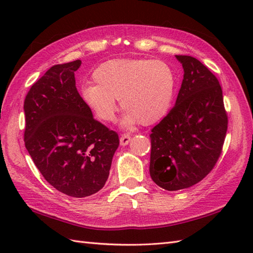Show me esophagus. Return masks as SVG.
I'll list each match as a JSON object with an SVG mask.
<instances>
[{"instance_id": "obj_1", "label": "esophagus", "mask_w": 253, "mask_h": 253, "mask_svg": "<svg viewBox=\"0 0 253 253\" xmlns=\"http://www.w3.org/2000/svg\"><path fill=\"white\" fill-rule=\"evenodd\" d=\"M131 140V136L129 135V133H124V135L121 136V139H120V142H121V146H127L128 143L130 142Z\"/></svg>"}]
</instances>
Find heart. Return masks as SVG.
Here are the masks:
<instances>
[{
	"label": "heart",
	"mask_w": 253,
	"mask_h": 253,
	"mask_svg": "<svg viewBox=\"0 0 253 253\" xmlns=\"http://www.w3.org/2000/svg\"><path fill=\"white\" fill-rule=\"evenodd\" d=\"M95 84L84 85V104L99 121L113 122L116 99L125 110L123 125H153L168 114L176 91V75L168 63L146 58H115L92 74Z\"/></svg>",
	"instance_id": "obj_1"
}]
</instances>
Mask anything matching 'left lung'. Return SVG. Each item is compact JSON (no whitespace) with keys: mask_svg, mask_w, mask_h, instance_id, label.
Instances as JSON below:
<instances>
[{"mask_svg":"<svg viewBox=\"0 0 253 253\" xmlns=\"http://www.w3.org/2000/svg\"><path fill=\"white\" fill-rule=\"evenodd\" d=\"M176 58L184 68L176 104L150 135V175L169 191L196 185L213 169L228 124L215 75L195 57Z\"/></svg>","mask_w":253,"mask_h":253,"instance_id":"1","label":"left lung"}]
</instances>
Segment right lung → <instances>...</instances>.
I'll use <instances>...</instances> for the list:
<instances>
[{
  "instance_id": "add662e5",
  "label": "right lung",
  "mask_w": 253,
  "mask_h": 253,
  "mask_svg": "<svg viewBox=\"0 0 253 253\" xmlns=\"http://www.w3.org/2000/svg\"><path fill=\"white\" fill-rule=\"evenodd\" d=\"M76 60L52 66L24 102L25 146L44 179L74 198L94 195L109 178L117 132L93 118L78 93Z\"/></svg>"
}]
</instances>
